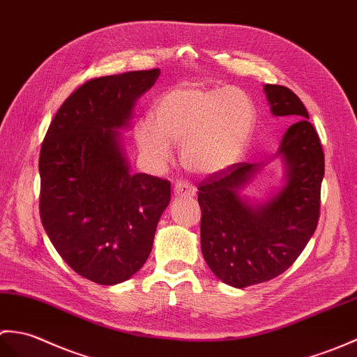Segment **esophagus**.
Returning <instances> with one entry per match:
<instances>
[{
  "mask_svg": "<svg viewBox=\"0 0 357 357\" xmlns=\"http://www.w3.org/2000/svg\"><path fill=\"white\" fill-rule=\"evenodd\" d=\"M174 194L176 197H181V199H192V197L197 195V189L188 183V181H177L176 185H174Z\"/></svg>",
  "mask_w": 357,
  "mask_h": 357,
  "instance_id": "obj_1",
  "label": "esophagus"
}]
</instances>
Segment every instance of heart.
Listing matches in <instances>:
<instances>
[{
  "label": "heart",
  "instance_id": "heart-1",
  "mask_svg": "<svg viewBox=\"0 0 357 357\" xmlns=\"http://www.w3.org/2000/svg\"><path fill=\"white\" fill-rule=\"evenodd\" d=\"M255 125L257 105L244 90L186 82L162 94L153 121L137 123L136 142L153 169L165 168L180 145L188 171L215 176L244 157Z\"/></svg>",
  "mask_w": 357,
  "mask_h": 357
}]
</instances>
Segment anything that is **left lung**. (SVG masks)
I'll return each instance as SVG.
<instances>
[{"mask_svg":"<svg viewBox=\"0 0 357 357\" xmlns=\"http://www.w3.org/2000/svg\"><path fill=\"white\" fill-rule=\"evenodd\" d=\"M275 117L293 121L281 146V186L266 200L243 195L268 162L236 163L199 185L202 252L212 273L227 286L244 289L286 272L313 236L319 220L324 153L308 113L295 93L264 85Z\"/></svg>","mask_w":357,"mask_h":357,"instance_id":"obj_1","label":"left lung"}]
</instances>
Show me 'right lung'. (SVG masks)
I'll return each instance as SVG.
<instances>
[{"label":"right lung","instance_id":"right-lung-1","mask_svg":"<svg viewBox=\"0 0 357 357\" xmlns=\"http://www.w3.org/2000/svg\"><path fill=\"white\" fill-rule=\"evenodd\" d=\"M160 70L96 77L71 93L39 155V213L62 259L102 286L130 280L151 253L171 185L132 174L121 130Z\"/></svg>","mask_w":357,"mask_h":357}]
</instances>
